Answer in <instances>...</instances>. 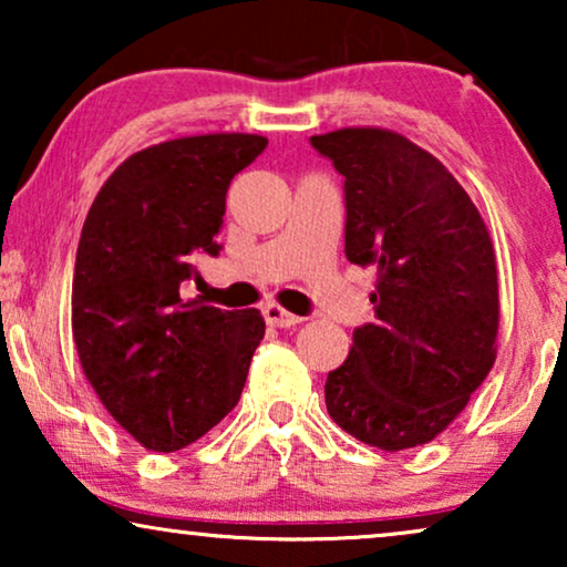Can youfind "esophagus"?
I'll return each instance as SVG.
<instances>
[{"label": "esophagus", "instance_id": "obj_1", "mask_svg": "<svg viewBox=\"0 0 567 567\" xmlns=\"http://www.w3.org/2000/svg\"><path fill=\"white\" fill-rule=\"evenodd\" d=\"M262 317H266V322L270 324V328H293V324L305 322V317L286 312V309L278 307V305L262 307Z\"/></svg>", "mask_w": 567, "mask_h": 567}]
</instances>
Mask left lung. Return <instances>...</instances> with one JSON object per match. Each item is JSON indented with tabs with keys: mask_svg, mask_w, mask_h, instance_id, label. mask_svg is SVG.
<instances>
[{
	"mask_svg": "<svg viewBox=\"0 0 567 567\" xmlns=\"http://www.w3.org/2000/svg\"><path fill=\"white\" fill-rule=\"evenodd\" d=\"M309 144L343 175L346 258L377 266V322L324 382L332 421L400 452L436 439L495 361L498 274L485 221L436 157L382 128Z\"/></svg>",
	"mask_w": 567,
	"mask_h": 567,
	"instance_id": "1",
	"label": "left lung"
}]
</instances>
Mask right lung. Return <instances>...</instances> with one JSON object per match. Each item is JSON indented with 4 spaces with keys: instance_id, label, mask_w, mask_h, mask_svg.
Masks as SVG:
<instances>
[{
    "instance_id": "add662e5",
    "label": "right lung",
    "mask_w": 567,
    "mask_h": 567,
    "mask_svg": "<svg viewBox=\"0 0 567 567\" xmlns=\"http://www.w3.org/2000/svg\"><path fill=\"white\" fill-rule=\"evenodd\" d=\"M266 136L173 138L131 154L100 188L72 281V330L92 390L152 452H177L243 394L266 336L258 309L183 299L193 258H216L231 177Z\"/></svg>"
}]
</instances>
